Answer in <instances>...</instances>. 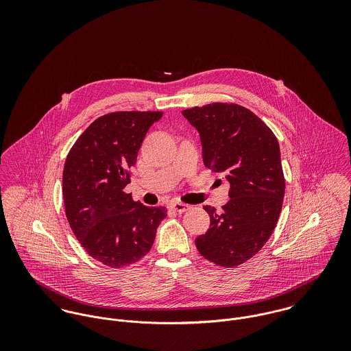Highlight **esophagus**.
<instances>
[{
	"label": "esophagus",
	"instance_id": "1",
	"mask_svg": "<svg viewBox=\"0 0 351 351\" xmlns=\"http://www.w3.org/2000/svg\"><path fill=\"white\" fill-rule=\"evenodd\" d=\"M170 206H171V209H173V210H176V212H178V213L186 212V210L191 208V205L184 204V202H178V201L171 202V204H170Z\"/></svg>",
	"mask_w": 351,
	"mask_h": 351
}]
</instances>
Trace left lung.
Here are the masks:
<instances>
[{"label":"left lung","mask_w":351,"mask_h":351,"mask_svg":"<svg viewBox=\"0 0 351 351\" xmlns=\"http://www.w3.org/2000/svg\"><path fill=\"white\" fill-rule=\"evenodd\" d=\"M182 114L200 134L204 165L224 173L230 182V200L220 212L204 206L210 224L196 247L217 266H239L269 241L282 208L285 178L278 141L255 113L238 104L213 102Z\"/></svg>","instance_id":"1"}]
</instances>
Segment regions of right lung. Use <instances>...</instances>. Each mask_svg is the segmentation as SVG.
<instances>
[{
  "mask_svg": "<svg viewBox=\"0 0 351 351\" xmlns=\"http://www.w3.org/2000/svg\"><path fill=\"white\" fill-rule=\"evenodd\" d=\"M163 112H112L96 119L69 151L62 191L69 224L85 251L120 269L154 243L165 206H146L124 192L151 125Z\"/></svg>",
  "mask_w": 351,
  "mask_h": 351,
  "instance_id": "add662e5",
  "label": "right lung"
}]
</instances>
